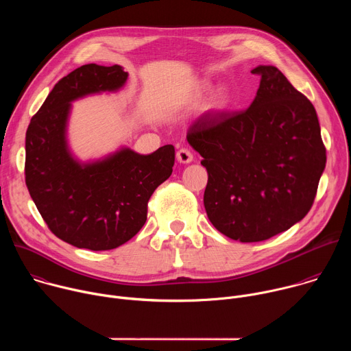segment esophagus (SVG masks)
Returning <instances> with one entry per match:
<instances>
[{"label":"esophagus","mask_w":351,"mask_h":351,"mask_svg":"<svg viewBox=\"0 0 351 351\" xmlns=\"http://www.w3.org/2000/svg\"><path fill=\"white\" fill-rule=\"evenodd\" d=\"M176 158L182 164H189V162L193 161V153L190 152L189 148H180L179 152L176 153Z\"/></svg>","instance_id":"obj_1"}]
</instances>
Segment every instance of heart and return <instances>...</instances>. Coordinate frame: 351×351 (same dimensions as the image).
I'll return each instance as SVG.
<instances>
[{"label": "heart", "mask_w": 351, "mask_h": 351, "mask_svg": "<svg viewBox=\"0 0 351 351\" xmlns=\"http://www.w3.org/2000/svg\"><path fill=\"white\" fill-rule=\"evenodd\" d=\"M204 88V91H206V86L203 87ZM228 103H229V93H228V90L226 88H218L215 93H214V95H213V99H211V106H213V108H223V107H226L228 106Z\"/></svg>", "instance_id": "1"}]
</instances>
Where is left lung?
<instances>
[{
    "label": "left lung",
    "mask_w": 351,
    "mask_h": 351,
    "mask_svg": "<svg viewBox=\"0 0 351 351\" xmlns=\"http://www.w3.org/2000/svg\"><path fill=\"white\" fill-rule=\"evenodd\" d=\"M261 76L254 101L234 112H208L187 141L208 172L204 207L211 223L241 243L267 240L311 210L326 164L317 111L275 66Z\"/></svg>",
    "instance_id": "8db88e82"
}]
</instances>
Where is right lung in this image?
Returning a JSON list of instances; mask_svg holds the SVG:
<instances>
[{"mask_svg":"<svg viewBox=\"0 0 351 351\" xmlns=\"http://www.w3.org/2000/svg\"><path fill=\"white\" fill-rule=\"evenodd\" d=\"M119 65H83L62 77L33 115L26 132L25 180L30 197L58 239L93 252L112 250L145 223L148 199L172 173L175 148L148 156L123 148L114 156L80 165L65 140L73 99L125 84Z\"/></svg>","mask_w":351,"mask_h":351,"instance_id":"add662e5","label":"right lung"}]
</instances>
